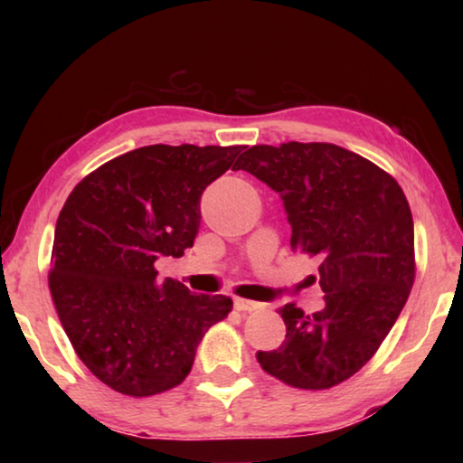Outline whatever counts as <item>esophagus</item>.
Instances as JSON below:
<instances>
[{
    "label": "esophagus",
    "instance_id": "34e87169",
    "mask_svg": "<svg viewBox=\"0 0 463 463\" xmlns=\"http://www.w3.org/2000/svg\"><path fill=\"white\" fill-rule=\"evenodd\" d=\"M261 307H263L261 302L247 300V298H234V308L239 312H253V310H260Z\"/></svg>",
    "mask_w": 463,
    "mask_h": 463
}]
</instances>
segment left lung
Returning <instances> with one entry per match:
<instances>
[{
	"label": "left lung",
	"instance_id": "obj_1",
	"mask_svg": "<svg viewBox=\"0 0 463 463\" xmlns=\"http://www.w3.org/2000/svg\"><path fill=\"white\" fill-rule=\"evenodd\" d=\"M232 169L279 194L289 245L318 257L325 292V308L315 315L294 302L279 308L286 339L257 351V362L292 388L326 390L349 380L386 339L414 281V224L402 187L331 143L255 145Z\"/></svg>",
	"mask_w": 463,
	"mask_h": 463
}]
</instances>
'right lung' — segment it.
<instances>
[{
	"label": "right lung",
	"instance_id": "add662e5",
	"mask_svg": "<svg viewBox=\"0 0 463 463\" xmlns=\"http://www.w3.org/2000/svg\"><path fill=\"white\" fill-rule=\"evenodd\" d=\"M245 146L151 145L91 171L62 206L51 296L75 354L127 396L179 386L229 296L194 294L156 278L159 257H182L200 229V198Z\"/></svg>",
	"mask_w": 463,
	"mask_h": 463
}]
</instances>
